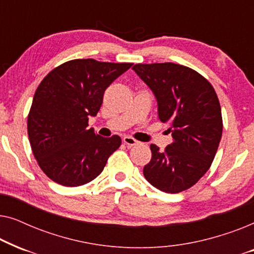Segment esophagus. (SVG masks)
<instances>
[{
  "label": "esophagus",
  "mask_w": 254,
  "mask_h": 254,
  "mask_svg": "<svg viewBox=\"0 0 254 254\" xmlns=\"http://www.w3.org/2000/svg\"><path fill=\"white\" fill-rule=\"evenodd\" d=\"M123 141H124V143L127 144V145H135V144L138 143V141H136L135 138H133L131 136H125L123 138Z\"/></svg>",
  "instance_id": "esophagus-1"
}]
</instances>
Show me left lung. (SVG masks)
Segmentation results:
<instances>
[{"mask_svg":"<svg viewBox=\"0 0 254 254\" xmlns=\"http://www.w3.org/2000/svg\"><path fill=\"white\" fill-rule=\"evenodd\" d=\"M131 69L154 93L158 119L173 137L164 151L150 145L143 175L162 192H183L199 182L216 155L223 129L216 92L203 76L182 64H138Z\"/></svg>","mask_w":254,"mask_h":254,"instance_id":"left-lung-1","label":"left lung"}]
</instances>
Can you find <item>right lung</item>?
I'll use <instances>...</instances> for the list:
<instances>
[{"label":"right lung","mask_w":254,"mask_h":254,"mask_svg":"<svg viewBox=\"0 0 254 254\" xmlns=\"http://www.w3.org/2000/svg\"><path fill=\"white\" fill-rule=\"evenodd\" d=\"M131 64L77 59L53 69L38 86L27 118L33 155L48 178L76 187L97 178L121 144L118 135L103 137L88 128L111 83Z\"/></svg>","instance_id":"obj_1"}]
</instances>
